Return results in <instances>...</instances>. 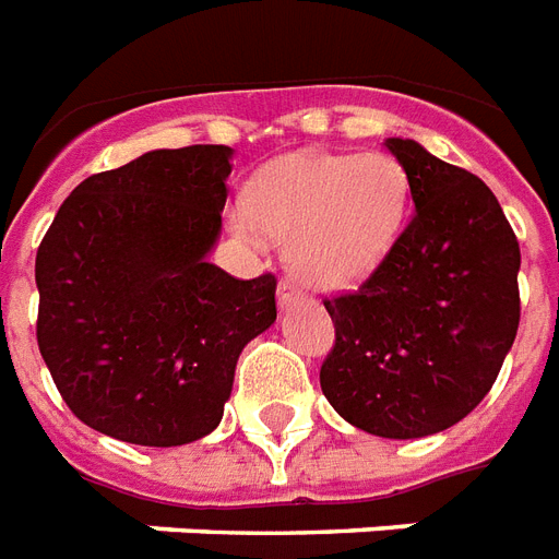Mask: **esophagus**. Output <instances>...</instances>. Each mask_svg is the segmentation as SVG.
I'll return each mask as SVG.
<instances>
[{"label":"esophagus","mask_w":559,"mask_h":559,"mask_svg":"<svg viewBox=\"0 0 559 559\" xmlns=\"http://www.w3.org/2000/svg\"><path fill=\"white\" fill-rule=\"evenodd\" d=\"M301 298H305V293H301V287H298L296 281H289V278L281 281V284H278V305H281V310H287V307L298 305Z\"/></svg>","instance_id":"obj_1"}]
</instances>
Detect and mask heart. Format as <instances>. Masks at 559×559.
<instances>
[{
    "label": "heart",
    "mask_w": 559,
    "mask_h": 559,
    "mask_svg": "<svg viewBox=\"0 0 559 559\" xmlns=\"http://www.w3.org/2000/svg\"><path fill=\"white\" fill-rule=\"evenodd\" d=\"M408 209L412 179L389 153H298L252 179L231 226L252 246L284 237L289 270L310 287L348 289L389 258Z\"/></svg>",
    "instance_id": "1"
}]
</instances>
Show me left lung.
Segmentation results:
<instances>
[{"instance_id": "left-lung-1", "label": "left lung", "mask_w": 559, "mask_h": 559, "mask_svg": "<svg viewBox=\"0 0 559 559\" xmlns=\"http://www.w3.org/2000/svg\"><path fill=\"white\" fill-rule=\"evenodd\" d=\"M412 179L397 246L324 301L336 345L322 391L350 426L408 441L443 432L493 389L520 328V243L493 191L412 139H385Z\"/></svg>"}]
</instances>
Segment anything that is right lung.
Listing matches in <instances>:
<instances>
[{
  "label": "right lung",
  "instance_id": "right-lung-1",
  "mask_svg": "<svg viewBox=\"0 0 559 559\" xmlns=\"http://www.w3.org/2000/svg\"><path fill=\"white\" fill-rule=\"evenodd\" d=\"M235 151H151L83 179L37 249V345L83 424L139 447L214 432L275 278L209 263Z\"/></svg>",
  "mask_w": 559,
  "mask_h": 559
}]
</instances>
